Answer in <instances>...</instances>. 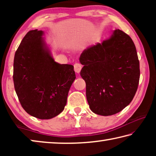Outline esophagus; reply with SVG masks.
I'll list each match as a JSON object with an SVG mask.
<instances>
[{
    "mask_svg": "<svg viewBox=\"0 0 156 156\" xmlns=\"http://www.w3.org/2000/svg\"><path fill=\"white\" fill-rule=\"evenodd\" d=\"M82 69V65L80 64V63H76L74 65V71L76 72L79 73L80 72V71Z\"/></svg>",
    "mask_w": 156,
    "mask_h": 156,
    "instance_id": "1",
    "label": "esophagus"
}]
</instances>
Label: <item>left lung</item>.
I'll list each match as a JSON object with an SVG mask.
<instances>
[{"label":"left lung","mask_w":156,"mask_h":156,"mask_svg":"<svg viewBox=\"0 0 156 156\" xmlns=\"http://www.w3.org/2000/svg\"><path fill=\"white\" fill-rule=\"evenodd\" d=\"M79 60L92 112L112 115L130 104L140 79L138 54L130 36L115 30L109 38L84 49Z\"/></svg>","instance_id":"obj_1"}]
</instances>
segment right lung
Wrapping results in <instances>:
<instances>
[{
	"instance_id": "right-lung-1",
	"label": "right lung",
	"mask_w": 156,
	"mask_h": 156,
	"mask_svg": "<svg viewBox=\"0 0 156 156\" xmlns=\"http://www.w3.org/2000/svg\"><path fill=\"white\" fill-rule=\"evenodd\" d=\"M44 31L26 34L15 53V91L25 111L39 119H51L67 104L68 93L76 79L73 66L55 61L43 38Z\"/></svg>"
}]
</instances>
